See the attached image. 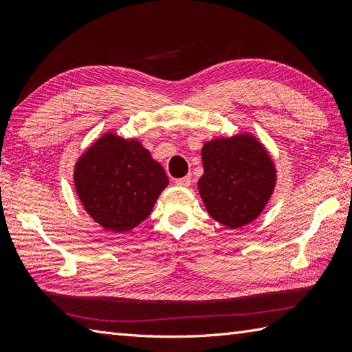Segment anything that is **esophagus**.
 <instances>
[{
	"instance_id": "34e87169",
	"label": "esophagus",
	"mask_w": 352,
	"mask_h": 352,
	"mask_svg": "<svg viewBox=\"0 0 352 352\" xmlns=\"http://www.w3.org/2000/svg\"><path fill=\"white\" fill-rule=\"evenodd\" d=\"M190 183H192V180H190L189 175L183 177V178H177V180H175V184L180 186V188H189Z\"/></svg>"
}]
</instances>
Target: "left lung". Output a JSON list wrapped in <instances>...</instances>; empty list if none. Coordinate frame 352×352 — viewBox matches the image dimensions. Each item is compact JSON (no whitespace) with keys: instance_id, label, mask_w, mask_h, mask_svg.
I'll use <instances>...</instances> for the list:
<instances>
[{"instance_id":"8db88e82","label":"left lung","mask_w":352,"mask_h":352,"mask_svg":"<svg viewBox=\"0 0 352 352\" xmlns=\"http://www.w3.org/2000/svg\"><path fill=\"white\" fill-rule=\"evenodd\" d=\"M201 157L204 174L198 190L208 214L233 230L258 218L276 183L266 148L245 133L206 142Z\"/></svg>"}]
</instances>
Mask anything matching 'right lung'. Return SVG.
<instances>
[{
  "label": "right lung",
  "mask_w": 352,
  "mask_h": 352,
  "mask_svg": "<svg viewBox=\"0 0 352 352\" xmlns=\"http://www.w3.org/2000/svg\"><path fill=\"white\" fill-rule=\"evenodd\" d=\"M168 183L162 164L139 140L113 133L96 139L74 168V184L85 210L115 233L145 221Z\"/></svg>",
  "instance_id": "1"
}]
</instances>
